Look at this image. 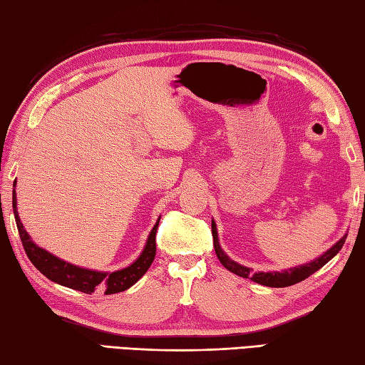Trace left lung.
Returning <instances> with one entry per match:
<instances>
[{"mask_svg": "<svg viewBox=\"0 0 365 365\" xmlns=\"http://www.w3.org/2000/svg\"><path fill=\"white\" fill-rule=\"evenodd\" d=\"M212 235H213V247H215V253L218 256V259L227 270H230V272L239 275V277L250 278V280H253L255 283H259V284H264V287H270V288L291 287V284H296L299 282L305 280V278L310 277L312 274H315L317 270H319L324 266V264L329 262L334 256L340 252L341 247H344V244H345V239H346V234H345L344 237H341L339 242H335V244L329 250H327V252L318 256L317 259L302 264V266L284 269V270H282V272H275L274 270V272H255L253 274L252 269L247 266H242V264H239V262H235L223 252V248H221L220 240H218L217 225L213 220H212Z\"/></svg>", "mask_w": 365, "mask_h": 365, "instance_id": "obj_1", "label": "left lung"}]
</instances>
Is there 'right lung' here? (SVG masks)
<instances>
[{"mask_svg":"<svg viewBox=\"0 0 365 365\" xmlns=\"http://www.w3.org/2000/svg\"><path fill=\"white\" fill-rule=\"evenodd\" d=\"M14 188H16V182H14ZM12 209L14 217H16L17 230L20 234L21 244H24L25 253L33 266L39 270L42 275H46L48 280L61 284L76 291H82L85 294H91V292L104 291V294H115V292L126 291L131 288L135 282H139L142 275H144L148 267L152 266L156 255V244H155V235L156 230H158L160 218L156 220L153 230L150 231L145 247L139 255V258L128 267H123L115 272H103V270L95 269H85L76 264H71L64 259H60L58 256L48 253L47 250L36 245L31 240L30 234L21 225L19 212H17V192L16 190L12 191Z\"/></svg>","mask_w":365,"mask_h":365,"instance_id":"1","label":"right lung"}]
</instances>
